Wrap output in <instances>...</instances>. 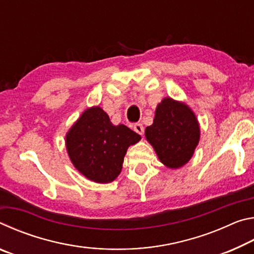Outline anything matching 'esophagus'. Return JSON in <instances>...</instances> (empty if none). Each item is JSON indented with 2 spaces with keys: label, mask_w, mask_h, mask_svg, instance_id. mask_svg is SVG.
Listing matches in <instances>:
<instances>
[{
  "label": "esophagus",
  "mask_w": 254,
  "mask_h": 254,
  "mask_svg": "<svg viewBox=\"0 0 254 254\" xmlns=\"http://www.w3.org/2000/svg\"><path fill=\"white\" fill-rule=\"evenodd\" d=\"M133 130H134L136 133H139L140 135H143L144 133V127L142 123H135L134 127H133Z\"/></svg>",
  "instance_id": "obj_1"
}]
</instances>
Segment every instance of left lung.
Listing matches in <instances>:
<instances>
[{"label": "left lung", "instance_id": "1", "mask_svg": "<svg viewBox=\"0 0 254 254\" xmlns=\"http://www.w3.org/2000/svg\"><path fill=\"white\" fill-rule=\"evenodd\" d=\"M145 137L160 161L169 168H179L189 161L199 141V126L187 105L167 97L157 106L152 126Z\"/></svg>", "mask_w": 254, "mask_h": 254}]
</instances>
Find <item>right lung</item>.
I'll return each instance as SVG.
<instances>
[{
	"mask_svg": "<svg viewBox=\"0 0 254 254\" xmlns=\"http://www.w3.org/2000/svg\"><path fill=\"white\" fill-rule=\"evenodd\" d=\"M141 136L127 127L113 126L101 107L86 110L67 133L66 145L74 166L93 182L111 183L121 173L128 145Z\"/></svg>",
	"mask_w": 254,
	"mask_h": 254,
	"instance_id": "obj_1",
	"label": "right lung"
}]
</instances>
